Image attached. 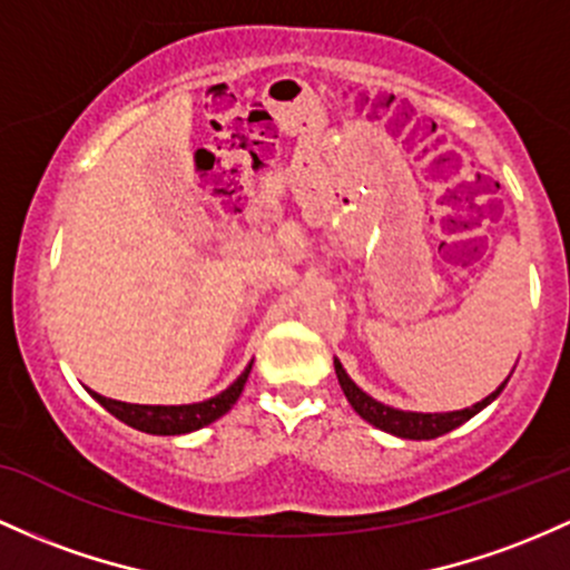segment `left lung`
Masks as SVG:
<instances>
[{"mask_svg":"<svg viewBox=\"0 0 570 570\" xmlns=\"http://www.w3.org/2000/svg\"><path fill=\"white\" fill-rule=\"evenodd\" d=\"M335 373H337V381H341L343 395H346L348 403H352L356 414L365 419V422H371L373 428L384 430V433H392L397 438H411V441H430V438H438L449 433V430L460 428V424H465L468 419L476 416L481 409H487V405L503 392V386L509 384V379H505L492 395H487L481 403L471 405V409L446 411V414H419V411H400V409H392V405H384L379 403V400H373L367 392H362L360 386L348 379V373L343 371V365L337 360H335Z\"/></svg>","mask_w":570,"mask_h":570,"instance_id":"obj_1","label":"left lung"}]
</instances>
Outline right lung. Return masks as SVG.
Returning <instances> with one entry per match:
<instances>
[{
    "mask_svg": "<svg viewBox=\"0 0 570 570\" xmlns=\"http://www.w3.org/2000/svg\"><path fill=\"white\" fill-rule=\"evenodd\" d=\"M252 365L254 362H248V367L237 376V381H233L224 392H218L216 397L203 400V403H189V405H137V403H121V400L102 397L91 390L89 392L102 409H108L112 416L121 419V422L129 424V428L142 430V433H151V435H184V433H194V430L205 428V424L216 422L218 416H224L229 409H233L235 400L240 397L243 386H246Z\"/></svg>",
    "mask_w": 570,
    "mask_h": 570,
    "instance_id": "1",
    "label": "right lung"
}]
</instances>
